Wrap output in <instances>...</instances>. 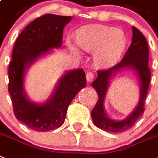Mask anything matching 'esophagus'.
<instances>
[{
  "label": "esophagus",
  "instance_id": "1",
  "mask_svg": "<svg viewBox=\"0 0 158 158\" xmlns=\"http://www.w3.org/2000/svg\"><path fill=\"white\" fill-rule=\"evenodd\" d=\"M86 79L88 82H92V79H94V75L92 72H88L86 75Z\"/></svg>",
  "mask_w": 158,
  "mask_h": 158
}]
</instances>
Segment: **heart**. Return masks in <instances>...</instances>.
<instances>
[{
  "label": "heart",
  "mask_w": 158,
  "mask_h": 158,
  "mask_svg": "<svg viewBox=\"0 0 158 158\" xmlns=\"http://www.w3.org/2000/svg\"><path fill=\"white\" fill-rule=\"evenodd\" d=\"M76 43L83 52L92 53L93 63L97 68L107 69L121 57L126 47L125 34L123 31L100 25L83 27L77 31ZM68 47L77 56L80 52L72 43Z\"/></svg>",
  "instance_id": "b5f03b06"
}]
</instances>
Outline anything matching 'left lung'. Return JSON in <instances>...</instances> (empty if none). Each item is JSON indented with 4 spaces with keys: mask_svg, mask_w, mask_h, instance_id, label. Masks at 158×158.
<instances>
[{
    "mask_svg": "<svg viewBox=\"0 0 158 158\" xmlns=\"http://www.w3.org/2000/svg\"><path fill=\"white\" fill-rule=\"evenodd\" d=\"M132 41L123 59L109 70H97V77L92 86L98 100L92 110V118L96 127L109 132H123L131 127L144 111V101L149 87L151 72L148 68V46L145 37L137 28L132 27ZM124 69H132L140 81V98L137 107L123 120L110 119L105 112L103 103L113 76Z\"/></svg>",
    "mask_w": 158,
    "mask_h": 158,
    "instance_id": "obj_1",
    "label": "left lung"
}]
</instances>
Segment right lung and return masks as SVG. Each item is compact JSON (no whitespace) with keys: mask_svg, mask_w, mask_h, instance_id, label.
Wrapping results in <instances>:
<instances>
[{"mask_svg":"<svg viewBox=\"0 0 158 158\" xmlns=\"http://www.w3.org/2000/svg\"><path fill=\"white\" fill-rule=\"evenodd\" d=\"M72 17L44 15L28 24L14 46L9 66V92L16 118L32 130L48 131L64 123L68 106L77 93L85 88L83 69L68 70L58 79L54 91L44 103L28 98L24 81L27 70L52 48H60L63 28Z\"/></svg>","mask_w":158,"mask_h":158,"instance_id":"1","label":"right lung"}]
</instances>
